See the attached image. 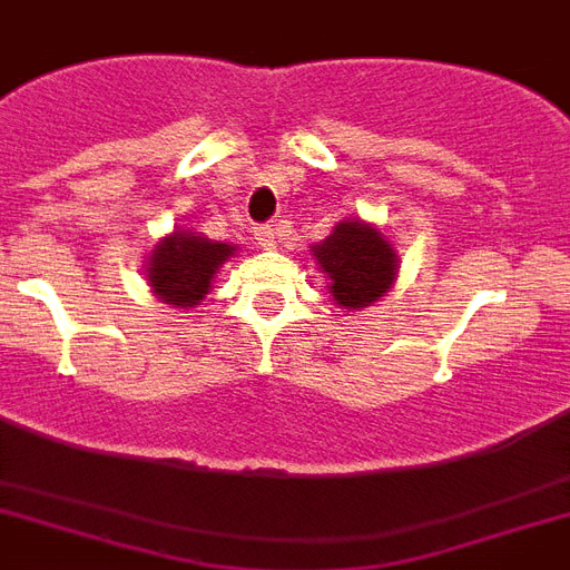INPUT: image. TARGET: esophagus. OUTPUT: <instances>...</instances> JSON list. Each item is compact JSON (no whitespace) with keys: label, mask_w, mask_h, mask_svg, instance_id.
<instances>
[{"label":"esophagus","mask_w":570,"mask_h":570,"mask_svg":"<svg viewBox=\"0 0 570 570\" xmlns=\"http://www.w3.org/2000/svg\"><path fill=\"white\" fill-rule=\"evenodd\" d=\"M254 239H257V245H263V248H275L277 230L272 228V225H261V228H254Z\"/></svg>","instance_id":"1"}]
</instances>
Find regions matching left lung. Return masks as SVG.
Segmentation results:
<instances>
[{"mask_svg": "<svg viewBox=\"0 0 570 570\" xmlns=\"http://www.w3.org/2000/svg\"><path fill=\"white\" fill-rule=\"evenodd\" d=\"M318 269L331 277V295L342 309L372 307L390 293L397 275V254L374 225L340 222L327 239L313 245Z\"/></svg>", "mask_w": 570, "mask_h": 570, "instance_id": "left-lung-1", "label": "left lung"}]
</instances>
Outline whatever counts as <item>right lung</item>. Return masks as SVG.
<instances>
[{
	"mask_svg": "<svg viewBox=\"0 0 570 570\" xmlns=\"http://www.w3.org/2000/svg\"><path fill=\"white\" fill-rule=\"evenodd\" d=\"M237 245L213 243L207 237H198L193 230H175L169 237L151 248L146 277H149L151 293L164 304L187 309L196 307L210 293L213 275Z\"/></svg>",
	"mask_w": 570,
	"mask_h": 570,
	"instance_id": "right-lung-1",
	"label": "right lung"
}]
</instances>
